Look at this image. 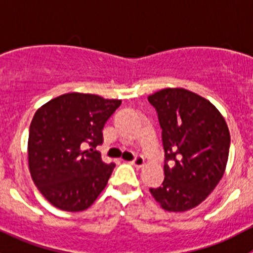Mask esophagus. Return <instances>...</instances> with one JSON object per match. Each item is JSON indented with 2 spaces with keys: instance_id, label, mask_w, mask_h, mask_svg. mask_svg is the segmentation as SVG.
Masks as SVG:
<instances>
[{
  "instance_id": "1",
  "label": "esophagus",
  "mask_w": 253,
  "mask_h": 253,
  "mask_svg": "<svg viewBox=\"0 0 253 253\" xmlns=\"http://www.w3.org/2000/svg\"><path fill=\"white\" fill-rule=\"evenodd\" d=\"M131 164L136 168H142L143 165H144V158L141 157V155H137V157L132 160Z\"/></svg>"
}]
</instances>
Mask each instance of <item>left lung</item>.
<instances>
[{
  "label": "left lung",
  "instance_id": "obj_1",
  "mask_svg": "<svg viewBox=\"0 0 253 253\" xmlns=\"http://www.w3.org/2000/svg\"><path fill=\"white\" fill-rule=\"evenodd\" d=\"M148 100L158 112L165 153L164 181L149 191L165 211H190L211 195L225 172L228 125L211 101L187 89H162Z\"/></svg>",
  "mask_w": 253,
  "mask_h": 253
}]
</instances>
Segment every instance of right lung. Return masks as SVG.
<instances>
[{
    "mask_svg": "<svg viewBox=\"0 0 253 253\" xmlns=\"http://www.w3.org/2000/svg\"><path fill=\"white\" fill-rule=\"evenodd\" d=\"M120 105L119 99L67 93L35 112L28 164L38 190L53 207L82 211L105 188L115 164L104 163L95 148L103 143L104 125Z\"/></svg>",
    "mask_w": 253,
    "mask_h": 253,
    "instance_id": "right-lung-1",
    "label": "right lung"
}]
</instances>
